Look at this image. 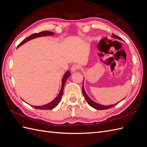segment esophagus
<instances>
[{
	"label": "esophagus",
	"instance_id": "esophagus-1",
	"mask_svg": "<svg viewBox=\"0 0 147 147\" xmlns=\"http://www.w3.org/2000/svg\"><path fill=\"white\" fill-rule=\"evenodd\" d=\"M80 69V67L78 65H77V64H74L72 67H71V72H75V71H77L78 69Z\"/></svg>",
	"mask_w": 147,
	"mask_h": 147
}]
</instances>
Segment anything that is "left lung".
Here are the masks:
<instances>
[{
  "label": "left lung",
  "mask_w": 147,
  "mask_h": 147,
  "mask_svg": "<svg viewBox=\"0 0 147 147\" xmlns=\"http://www.w3.org/2000/svg\"><path fill=\"white\" fill-rule=\"evenodd\" d=\"M112 37L113 38H117V39L121 40V38L119 37L118 36H117V35H116L114 34H112ZM98 47L99 48V44H98ZM82 92H83V96L84 97V98H85V99L86 100L88 104L90 105V106H91L92 107H93L94 109H96L97 110H105V109H110L111 107H114L115 105H116L117 104H118L119 103V102H118V103H117V104H115L114 105H109V106L102 105L97 104V103H96V102L92 100L90 98V97H88V96L86 94L85 91H84V90L83 85L82 86Z\"/></svg>",
  "instance_id": "obj_1"
}]
</instances>
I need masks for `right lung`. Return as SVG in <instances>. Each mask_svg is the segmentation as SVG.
Returning a JSON list of instances; mask_svg holds the SVG:
<instances>
[{"instance_id": "obj_1", "label": "right lung", "mask_w": 147, "mask_h": 147, "mask_svg": "<svg viewBox=\"0 0 147 147\" xmlns=\"http://www.w3.org/2000/svg\"><path fill=\"white\" fill-rule=\"evenodd\" d=\"M54 34L53 32H50V31H42V32H40L39 33H34L33 34H32L31 35H30L29 37H27L26 39H24V40L22 41L19 45L18 46V47H20L21 45H23L24 43L27 42L28 41L30 40L31 39H33L37 37H42V36H47V35H52ZM71 75L70 72L69 71H67L65 72V74H64V76L62 80V86H61V90L60 91V92L59 93V94L57 95V96L56 97V98L53 100L52 102H50L46 105H44L42 106H32L34 108L37 109H40V110H51L55 108L58 105V104L59 103V102L61 99V97L63 96V91H64V86L65 84V82L67 81V79L68 78V77H70V75ZM32 106V105H31Z\"/></svg>"}]
</instances>
